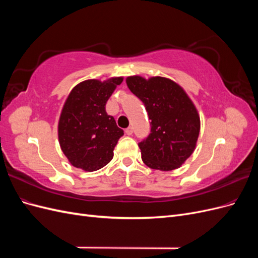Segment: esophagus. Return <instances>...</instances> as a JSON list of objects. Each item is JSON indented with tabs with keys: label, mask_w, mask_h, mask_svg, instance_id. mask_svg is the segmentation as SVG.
I'll list each match as a JSON object with an SVG mask.
<instances>
[{
	"label": "esophagus",
	"mask_w": 258,
	"mask_h": 258,
	"mask_svg": "<svg viewBox=\"0 0 258 258\" xmlns=\"http://www.w3.org/2000/svg\"><path fill=\"white\" fill-rule=\"evenodd\" d=\"M124 132H126V134H127L128 136H131L132 134H134V128H132V127L130 126V127H128V128L126 129V131H124Z\"/></svg>",
	"instance_id": "esophagus-1"
}]
</instances>
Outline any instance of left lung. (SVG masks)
<instances>
[{"instance_id":"left-lung-1","label":"left lung","mask_w":258,"mask_h":258,"mask_svg":"<svg viewBox=\"0 0 258 258\" xmlns=\"http://www.w3.org/2000/svg\"><path fill=\"white\" fill-rule=\"evenodd\" d=\"M128 88L145 105L151 134L139 143L147 167L171 171L181 167L195 151L200 117L185 90L166 77L129 76Z\"/></svg>"}]
</instances>
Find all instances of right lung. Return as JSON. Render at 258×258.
I'll use <instances>...</instances> for the list:
<instances>
[{"mask_svg":"<svg viewBox=\"0 0 258 258\" xmlns=\"http://www.w3.org/2000/svg\"><path fill=\"white\" fill-rule=\"evenodd\" d=\"M122 80H87L70 92L60 114L58 138L72 166L92 172L112 160L123 130L117 127L113 116L107 115L105 104Z\"/></svg>","mask_w":258,"mask_h":258,"instance_id":"right-lung-1","label":"right lung"}]
</instances>
